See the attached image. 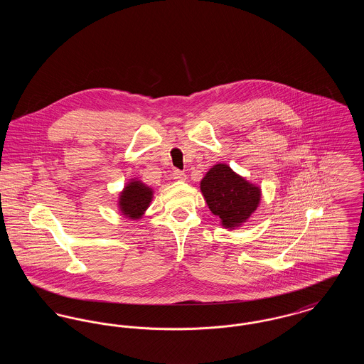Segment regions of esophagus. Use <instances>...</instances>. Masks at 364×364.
<instances>
[{"label": "esophagus", "mask_w": 364, "mask_h": 364, "mask_svg": "<svg viewBox=\"0 0 364 364\" xmlns=\"http://www.w3.org/2000/svg\"><path fill=\"white\" fill-rule=\"evenodd\" d=\"M172 176H173L174 180H177V181H186L187 180V174L181 172V171H177V169L173 171Z\"/></svg>", "instance_id": "esophagus-1"}]
</instances>
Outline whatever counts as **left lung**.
<instances>
[{"label": "left lung", "mask_w": 364, "mask_h": 364, "mask_svg": "<svg viewBox=\"0 0 364 364\" xmlns=\"http://www.w3.org/2000/svg\"><path fill=\"white\" fill-rule=\"evenodd\" d=\"M200 191L210 211L226 229L242 226L259 206L262 191L226 164L210 168L200 181Z\"/></svg>", "instance_id": "1"}]
</instances>
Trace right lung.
Returning <instances> with one entry per match:
<instances>
[{"instance_id": "obj_1", "label": "right lung", "mask_w": 364, "mask_h": 364, "mask_svg": "<svg viewBox=\"0 0 364 364\" xmlns=\"http://www.w3.org/2000/svg\"><path fill=\"white\" fill-rule=\"evenodd\" d=\"M154 191L141 183L138 178L129 180L119 196V210L129 220H139L144 215L146 210L153 200Z\"/></svg>"}]
</instances>
